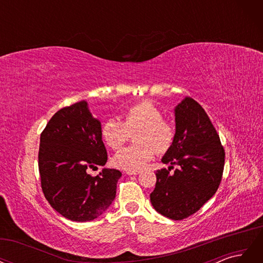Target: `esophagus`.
Returning a JSON list of instances; mask_svg holds the SVG:
<instances>
[{"label":"esophagus","mask_w":263,"mask_h":263,"mask_svg":"<svg viewBox=\"0 0 263 263\" xmlns=\"http://www.w3.org/2000/svg\"><path fill=\"white\" fill-rule=\"evenodd\" d=\"M139 173H140V171H130V170L126 171L127 176H137V174H139Z\"/></svg>","instance_id":"obj_1"}]
</instances>
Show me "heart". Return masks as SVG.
<instances>
[{
    "mask_svg": "<svg viewBox=\"0 0 263 263\" xmlns=\"http://www.w3.org/2000/svg\"><path fill=\"white\" fill-rule=\"evenodd\" d=\"M135 135L133 145L121 149L115 154L112 163L118 169L140 170L158 154H165L176 142L177 130L174 125L163 119V114L155 104L141 102L127 108L123 121L109 117L101 127V136L105 144L112 149L121 148Z\"/></svg>",
    "mask_w": 263,
    "mask_h": 263,
    "instance_id": "b5f03b06",
    "label": "heart"
}]
</instances>
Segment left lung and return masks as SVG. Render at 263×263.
<instances>
[{
	"label": "left lung",
	"instance_id": "8db88e82",
	"mask_svg": "<svg viewBox=\"0 0 263 263\" xmlns=\"http://www.w3.org/2000/svg\"><path fill=\"white\" fill-rule=\"evenodd\" d=\"M177 137L162 158L169 169L157 170L151 204L163 216L181 220L193 215L216 193L225 164V150L204 108L192 98L176 107ZM177 165L173 174L170 171Z\"/></svg>",
	"mask_w": 263,
	"mask_h": 263
}]
</instances>
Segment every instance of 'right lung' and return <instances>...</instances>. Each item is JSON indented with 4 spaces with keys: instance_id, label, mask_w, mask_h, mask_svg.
Listing matches in <instances>:
<instances>
[{
    "instance_id": "right-lung-1",
    "label": "right lung",
    "mask_w": 263,
    "mask_h": 263,
    "mask_svg": "<svg viewBox=\"0 0 263 263\" xmlns=\"http://www.w3.org/2000/svg\"><path fill=\"white\" fill-rule=\"evenodd\" d=\"M106 161L101 123L92 117L87 103L59 109L41 134L38 168L46 200L70 220L99 217L114 201L122 172L103 169L92 177L86 171Z\"/></svg>"
}]
</instances>
